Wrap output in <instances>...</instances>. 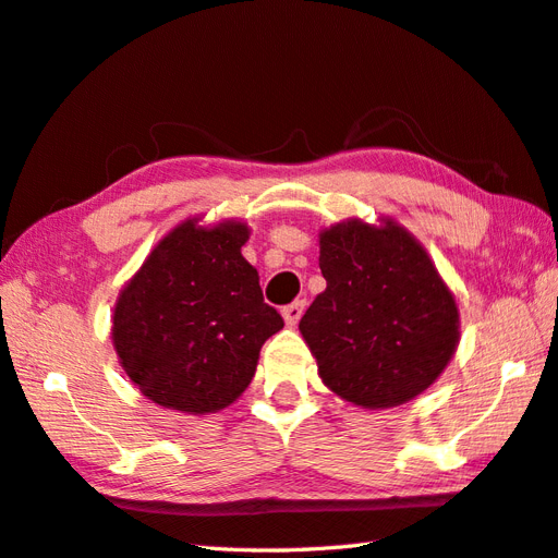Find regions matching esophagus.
<instances>
[{
	"mask_svg": "<svg viewBox=\"0 0 558 558\" xmlns=\"http://www.w3.org/2000/svg\"><path fill=\"white\" fill-rule=\"evenodd\" d=\"M302 314H304V302H302V300H300V302H292V304H288V306H282V318H286V324H288L290 328L298 326Z\"/></svg>",
	"mask_w": 558,
	"mask_h": 558,
	"instance_id": "34e87169",
	"label": "esophagus"
}]
</instances>
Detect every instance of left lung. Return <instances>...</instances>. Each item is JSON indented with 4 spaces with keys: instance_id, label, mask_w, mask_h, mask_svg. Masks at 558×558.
<instances>
[{
    "instance_id": "obj_1",
    "label": "left lung",
    "mask_w": 558,
    "mask_h": 558,
    "mask_svg": "<svg viewBox=\"0 0 558 558\" xmlns=\"http://www.w3.org/2000/svg\"><path fill=\"white\" fill-rule=\"evenodd\" d=\"M326 290L300 333L318 376L362 410L398 408L424 393L460 340V312L422 242L393 218H348L318 232Z\"/></svg>"
}]
</instances>
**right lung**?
I'll list each match as a JSON object with an SVG mask.
<instances>
[{"label":"right lung","mask_w":558,"mask_h":558,"mask_svg":"<svg viewBox=\"0 0 558 558\" xmlns=\"http://www.w3.org/2000/svg\"><path fill=\"white\" fill-rule=\"evenodd\" d=\"M248 225L186 218L153 246L112 312V345L141 396L184 414L230 408L286 326L242 256Z\"/></svg>","instance_id":"add662e5"}]
</instances>
